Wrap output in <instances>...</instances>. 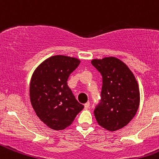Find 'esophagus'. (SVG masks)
I'll list each match as a JSON object with an SVG mask.
<instances>
[{"instance_id": "obj_1", "label": "esophagus", "mask_w": 159, "mask_h": 159, "mask_svg": "<svg viewBox=\"0 0 159 159\" xmlns=\"http://www.w3.org/2000/svg\"><path fill=\"white\" fill-rule=\"evenodd\" d=\"M89 107H90V102H86V103L84 104V108H85V109H88V108H89Z\"/></svg>"}]
</instances>
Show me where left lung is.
<instances>
[{
    "mask_svg": "<svg viewBox=\"0 0 159 159\" xmlns=\"http://www.w3.org/2000/svg\"><path fill=\"white\" fill-rule=\"evenodd\" d=\"M92 64L102 81L100 101L94 110L97 123L111 131L123 128L139 106L137 81L129 67L115 57L93 60Z\"/></svg>",
    "mask_w": 159,
    "mask_h": 159,
    "instance_id": "obj_1",
    "label": "left lung"
}]
</instances>
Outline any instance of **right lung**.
I'll list each match as a JSON object with an SVG mask.
<instances>
[{"mask_svg": "<svg viewBox=\"0 0 159 159\" xmlns=\"http://www.w3.org/2000/svg\"><path fill=\"white\" fill-rule=\"evenodd\" d=\"M80 63L76 58L54 56L43 61L32 75L31 103L36 116L50 128H66L84 109L67 84Z\"/></svg>", "mask_w": 159, "mask_h": 159, "instance_id": "1", "label": "right lung"}]
</instances>
